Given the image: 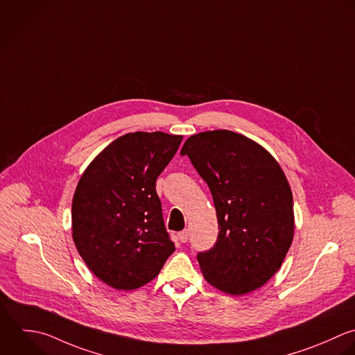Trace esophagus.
Instances as JSON below:
<instances>
[{
    "instance_id": "obj_1",
    "label": "esophagus",
    "mask_w": 355,
    "mask_h": 355,
    "mask_svg": "<svg viewBox=\"0 0 355 355\" xmlns=\"http://www.w3.org/2000/svg\"><path fill=\"white\" fill-rule=\"evenodd\" d=\"M178 241H180L181 243H185V242L188 241V231H187V230L178 232Z\"/></svg>"
}]
</instances>
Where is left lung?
<instances>
[{"instance_id":"left-lung-1","label":"left lung","mask_w":355,"mask_h":355,"mask_svg":"<svg viewBox=\"0 0 355 355\" xmlns=\"http://www.w3.org/2000/svg\"><path fill=\"white\" fill-rule=\"evenodd\" d=\"M181 155L209 185L218 218L214 246L198 253L206 281L234 296L261 288L293 241V196L282 168L263 146L228 130L189 137Z\"/></svg>"}]
</instances>
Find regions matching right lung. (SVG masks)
Wrapping results in <instances>:
<instances>
[{
  "label": "right lung",
  "mask_w": 355,
  "mask_h": 355,
  "mask_svg": "<svg viewBox=\"0 0 355 355\" xmlns=\"http://www.w3.org/2000/svg\"><path fill=\"white\" fill-rule=\"evenodd\" d=\"M182 135L130 132L105 148L81 175L71 203L73 241L106 285L132 291L150 282L175 250L156 180Z\"/></svg>",
  "instance_id": "right-lung-1"
}]
</instances>
